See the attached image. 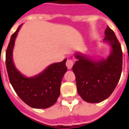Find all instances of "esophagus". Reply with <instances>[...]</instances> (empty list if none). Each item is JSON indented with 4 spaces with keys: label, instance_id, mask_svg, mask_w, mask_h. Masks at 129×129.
<instances>
[{
    "label": "esophagus",
    "instance_id": "1",
    "mask_svg": "<svg viewBox=\"0 0 129 129\" xmlns=\"http://www.w3.org/2000/svg\"><path fill=\"white\" fill-rule=\"evenodd\" d=\"M66 66L68 69H71L72 67L73 66V64H74V63H73V61L72 59H68L67 61H66Z\"/></svg>",
    "mask_w": 129,
    "mask_h": 129
}]
</instances>
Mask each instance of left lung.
Masks as SVG:
<instances>
[{
	"label": "left lung",
	"mask_w": 129,
	"mask_h": 129,
	"mask_svg": "<svg viewBox=\"0 0 129 129\" xmlns=\"http://www.w3.org/2000/svg\"><path fill=\"white\" fill-rule=\"evenodd\" d=\"M104 41L112 48L106 59L94 61L81 54L73 66L77 92L86 102L98 103L107 99L113 92L121 77L122 51L121 45L112 29L107 26Z\"/></svg>",
	"instance_id": "8db88e82"
}]
</instances>
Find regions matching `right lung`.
Returning <instances> with one entry per match:
<instances>
[{
    "mask_svg": "<svg viewBox=\"0 0 129 129\" xmlns=\"http://www.w3.org/2000/svg\"><path fill=\"white\" fill-rule=\"evenodd\" d=\"M21 27L12 35L6 50L5 63L9 79L16 94L26 104L34 108H47L54 105L60 95L62 78L67 71L66 59L51 64L35 77H24L16 68L12 59L13 48Z\"/></svg>",
    "mask_w": 129,
    "mask_h": 129,
    "instance_id": "obj_1",
    "label": "right lung"
}]
</instances>
